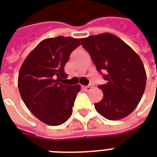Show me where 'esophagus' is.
Listing matches in <instances>:
<instances>
[{
    "instance_id": "esophagus-1",
    "label": "esophagus",
    "mask_w": 157,
    "mask_h": 157,
    "mask_svg": "<svg viewBox=\"0 0 157 157\" xmlns=\"http://www.w3.org/2000/svg\"><path fill=\"white\" fill-rule=\"evenodd\" d=\"M92 87H93V85L90 84V85H88V86H83V88L85 90H86V91H90V90L92 89Z\"/></svg>"
}]
</instances>
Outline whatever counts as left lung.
Returning <instances> with one entry per match:
<instances>
[{"label": "left lung", "mask_w": 157, "mask_h": 157, "mask_svg": "<svg viewBox=\"0 0 157 157\" xmlns=\"http://www.w3.org/2000/svg\"><path fill=\"white\" fill-rule=\"evenodd\" d=\"M81 42L106 81V84L98 86L104 96L94 104L96 111L109 120H118L129 115L139 104L147 82L140 57L112 33L89 36L81 39Z\"/></svg>", "instance_id": "obj_1"}]
</instances>
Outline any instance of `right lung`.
Returning a JSON list of instances; mask_svg holds the SVG:
<instances>
[{
    "mask_svg": "<svg viewBox=\"0 0 157 157\" xmlns=\"http://www.w3.org/2000/svg\"><path fill=\"white\" fill-rule=\"evenodd\" d=\"M81 39L58 36L40 42L24 61L18 77V87L29 111L43 123L57 126L72 113L80 85L64 84V71L71 52Z\"/></svg>",
    "mask_w": 157,
    "mask_h": 157,
    "instance_id": "1",
    "label": "right lung"
}]
</instances>
